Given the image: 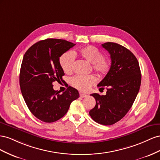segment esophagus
Returning a JSON list of instances; mask_svg holds the SVG:
<instances>
[{"label": "esophagus", "instance_id": "34e87169", "mask_svg": "<svg viewBox=\"0 0 160 160\" xmlns=\"http://www.w3.org/2000/svg\"><path fill=\"white\" fill-rule=\"evenodd\" d=\"M87 94H84V93H80V97H81V98H85V97H87Z\"/></svg>", "mask_w": 160, "mask_h": 160}]
</instances>
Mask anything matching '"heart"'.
<instances>
[{"instance_id":"1","label":"heart","mask_w":160,"mask_h":160,"mask_svg":"<svg viewBox=\"0 0 160 160\" xmlns=\"http://www.w3.org/2000/svg\"><path fill=\"white\" fill-rule=\"evenodd\" d=\"M78 54L92 64L94 71L100 76H104L110 71L111 63L108 60L104 58L103 53L94 46L84 47L78 50ZM59 62L65 73L72 72L74 67V57L70 52L63 53L59 59ZM96 82L95 77L92 75H78L71 80L72 86L81 91H87Z\"/></svg>"}]
</instances>
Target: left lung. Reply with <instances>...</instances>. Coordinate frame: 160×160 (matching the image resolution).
<instances>
[{
    "label": "left lung",
    "mask_w": 160,
    "mask_h": 160,
    "mask_svg": "<svg viewBox=\"0 0 160 160\" xmlns=\"http://www.w3.org/2000/svg\"><path fill=\"white\" fill-rule=\"evenodd\" d=\"M111 55L110 71L98 84L106 95L94 93L95 107L89 115L99 124L111 125L125 116L138 95L141 86V75L139 62L128 49L112 42L102 44Z\"/></svg>",
    "instance_id": "8db88e82"
}]
</instances>
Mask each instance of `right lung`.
I'll return each mask as SVG.
<instances>
[{
  "label": "right lung",
  "instance_id": "1",
  "mask_svg": "<svg viewBox=\"0 0 160 160\" xmlns=\"http://www.w3.org/2000/svg\"><path fill=\"white\" fill-rule=\"evenodd\" d=\"M76 44L59 39L39 41L25 52L21 66L19 84L27 107L38 119L53 122L64 116L73 100L78 98L76 88L54 90L52 83L62 80L64 72L59 62L62 55Z\"/></svg>",
  "mask_w": 160,
  "mask_h": 160
}]
</instances>
